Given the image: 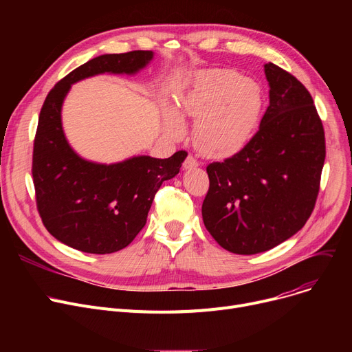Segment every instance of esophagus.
Instances as JSON below:
<instances>
[{"label":"esophagus","mask_w":352,"mask_h":352,"mask_svg":"<svg viewBox=\"0 0 352 352\" xmlns=\"http://www.w3.org/2000/svg\"><path fill=\"white\" fill-rule=\"evenodd\" d=\"M199 165V162L197 161V158L194 157V155H188L187 158H186V161H184V164H182V166H184V170H191V168H197V166Z\"/></svg>","instance_id":"34e87169"}]
</instances>
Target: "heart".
<instances>
[{"instance_id": "b5f03b06", "label": "heart", "mask_w": 352, "mask_h": 352, "mask_svg": "<svg viewBox=\"0 0 352 352\" xmlns=\"http://www.w3.org/2000/svg\"><path fill=\"white\" fill-rule=\"evenodd\" d=\"M261 111V91L256 84L228 69L202 72L178 100L174 111H166L165 133L184 135L179 118H195L194 141L199 150L214 157L236 153L248 141Z\"/></svg>"}]
</instances>
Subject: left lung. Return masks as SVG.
Returning <instances> with one entry per match:
<instances>
[{"mask_svg": "<svg viewBox=\"0 0 352 352\" xmlns=\"http://www.w3.org/2000/svg\"><path fill=\"white\" fill-rule=\"evenodd\" d=\"M270 105L260 129L235 155L207 166L202 219L230 252L268 251L307 223L325 161L322 122L308 89L285 69L264 65Z\"/></svg>", "mask_w": 352, "mask_h": 352, "instance_id": "obj_1", "label": "left lung"}]
</instances>
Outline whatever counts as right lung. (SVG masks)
I'll return each mask as SVG.
<instances>
[{"label":"right lung","instance_id":"add662e5","mask_svg":"<svg viewBox=\"0 0 352 352\" xmlns=\"http://www.w3.org/2000/svg\"><path fill=\"white\" fill-rule=\"evenodd\" d=\"M153 58V51L100 55L55 84L44 101L32 153L36 208L48 232L71 248H125L144 228L161 184L179 173L187 157L178 151L165 160L138 155L98 164L81 158L65 138L61 109L72 84L105 72L133 76Z\"/></svg>","mask_w":352,"mask_h":352}]
</instances>
